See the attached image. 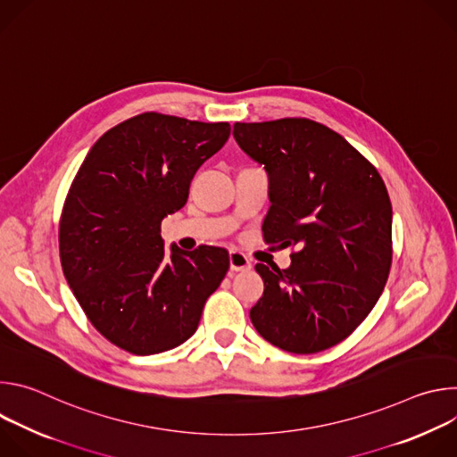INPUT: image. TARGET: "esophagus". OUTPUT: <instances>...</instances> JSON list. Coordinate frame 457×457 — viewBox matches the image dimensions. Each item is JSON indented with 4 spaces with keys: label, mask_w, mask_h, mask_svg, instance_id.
Returning a JSON list of instances; mask_svg holds the SVG:
<instances>
[{
    "label": "esophagus",
    "mask_w": 457,
    "mask_h": 457,
    "mask_svg": "<svg viewBox=\"0 0 457 457\" xmlns=\"http://www.w3.org/2000/svg\"><path fill=\"white\" fill-rule=\"evenodd\" d=\"M229 268H231V271H245L251 268V258L238 249H231L229 251Z\"/></svg>",
    "instance_id": "1"
}]
</instances>
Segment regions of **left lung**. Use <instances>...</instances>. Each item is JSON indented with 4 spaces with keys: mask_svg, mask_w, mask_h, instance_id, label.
Returning <instances> with one entry per match:
<instances>
[{
    "mask_svg": "<svg viewBox=\"0 0 457 457\" xmlns=\"http://www.w3.org/2000/svg\"><path fill=\"white\" fill-rule=\"evenodd\" d=\"M238 146L264 164L266 244L296 247L287 270L256 264L251 307L270 344L312 354L345 340L378 302L393 262V206L378 170L335 129L305 117L235 122Z\"/></svg>",
    "mask_w": 457,
    "mask_h": 457,
    "instance_id": "1",
    "label": "left lung"
}]
</instances>
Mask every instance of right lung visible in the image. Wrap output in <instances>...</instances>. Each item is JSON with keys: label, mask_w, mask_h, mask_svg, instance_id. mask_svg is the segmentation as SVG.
Segmentation results:
<instances>
[{"label": "right lung", "mask_w": 457, "mask_h": 457, "mask_svg": "<svg viewBox=\"0 0 457 457\" xmlns=\"http://www.w3.org/2000/svg\"><path fill=\"white\" fill-rule=\"evenodd\" d=\"M231 134L229 122L145 112L92 146L64 199L59 256L94 328L137 356L170 351L197 331L229 256L222 247L166 256L161 222Z\"/></svg>", "instance_id": "1"}]
</instances>
